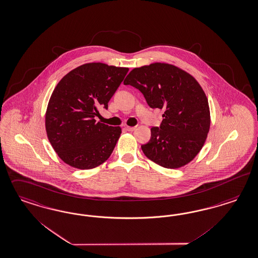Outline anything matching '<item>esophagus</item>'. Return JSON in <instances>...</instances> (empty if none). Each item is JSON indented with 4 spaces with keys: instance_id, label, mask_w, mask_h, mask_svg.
Returning <instances> with one entry per match:
<instances>
[{
    "instance_id": "1",
    "label": "esophagus",
    "mask_w": 258,
    "mask_h": 258,
    "mask_svg": "<svg viewBox=\"0 0 258 258\" xmlns=\"http://www.w3.org/2000/svg\"><path fill=\"white\" fill-rule=\"evenodd\" d=\"M125 129L127 130V131H129V132H133L136 130V127H130V126H126L125 127Z\"/></svg>"
}]
</instances>
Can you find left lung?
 I'll return each mask as SVG.
<instances>
[{
    "label": "left lung",
    "instance_id": "8db88e82",
    "mask_svg": "<svg viewBox=\"0 0 258 258\" xmlns=\"http://www.w3.org/2000/svg\"><path fill=\"white\" fill-rule=\"evenodd\" d=\"M124 85L139 89L151 108L163 109L162 123L151 128L144 155L165 168H180L203 148L210 127L208 97L198 81L180 68L156 62L135 68Z\"/></svg>",
    "mask_w": 258,
    "mask_h": 258
}]
</instances>
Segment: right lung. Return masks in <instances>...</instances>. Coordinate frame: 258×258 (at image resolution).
I'll use <instances>...</instances> for the list:
<instances>
[{
	"instance_id": "1",
	"label": "right lung",
	"mask_w": 258,
	"mask_h": 258,
	"mask_svg": "<svg viewBox=\"0 0 258 258\" xmlns=\"http://www.w3.org/2000/svg\"><path fill=\"white\" fill-rule=\"evenodd\" d=\"M129 69L87 63L74 69L54 88L46 111L48 141L72 167L92 169L106 162L115 148L119 126L96 122L98 107L108 102Z\"/></svg>"
}]
</instances>
